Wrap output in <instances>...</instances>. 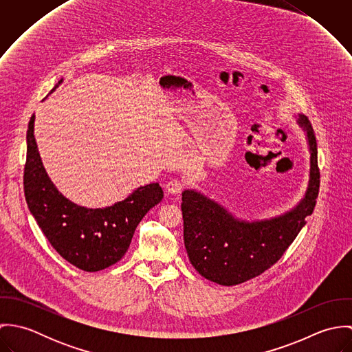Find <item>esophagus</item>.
<instances>
[{
    "instance_id": "esophagus-1",
    "label": "esophagus",
    "mask_w": 352,
    "mask_h": 352,
    "mask_svg": "<svg viewBox=\"0 0 352 352\" xmlns=\"http://www.w3.org/2000/svg\"><path fill=\"white\" fill-rule=\"evenodd\" d=\"M182 190H183V184H182V182L177 180V179H172V180H169V182L166 183V191H168L169 194H172V195L180 194Z\"/></svg>"
}]
</instances>
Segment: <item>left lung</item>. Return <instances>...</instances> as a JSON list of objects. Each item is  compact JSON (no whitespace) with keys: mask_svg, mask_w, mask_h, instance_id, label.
I'll list each match as a JSON object with an SVG mask.
<instances>
[{"mask_svg":"<svg viewBox=\"0 0 352 352\" xmlns=\"http://www.w3.org/2000/svg\"><path fill=\"white\" fill-rule=\"evenodd\" d=\"M296 119L307 142L309 179L303 197L290 210L248 221L195 188L183 191L184 245L203 278L222 286L250 280L275 264L306 225L320 187L317 142L307 118L297 113Z\"/></svg>","mask_w":352,"mask_h":352,"instance_id":"left-lung-1","label":"left lung"}]
</instances>
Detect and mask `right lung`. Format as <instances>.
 <instances>
[{
	"label": "right lung",
	"mask_w": 352,
	"mask_h": 352,
	"mask_svg": "<svg viewBox=\"0 0 352 352\" xmlns=\"http://www.w3.org/2000/svg\"><path fill=\"white\" fill-rule=\"evenodd\" d=\"M34 126L35 115L28 123L24 168V194L31 214L52 248L77 268L96 272L115 264L129 250L141 219L162 201V188L151 183L112 206H80L63 197L51 182L38 151Z\"/></svg>",
	"instance_id": "right-lung-1"
}]
</instances>
